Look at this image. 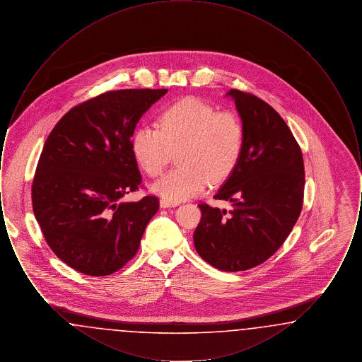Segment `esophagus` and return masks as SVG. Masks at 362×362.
Wrapping results in <instances>:
<instances>
[{"instance_id": "1", "label": "esophagus", "mask_w": 362, "mask_h": 362, "mask_svg": "<svg viewBox=\"0 0 362 362\" xmlns=\"http://www.w3.org/2000/svg\"><path fill=\"white\" fill-rule=\"evenodd\" d=\"M176 205H177V204L170 202V201H167V199H164V198L160 199V206L164 207V209H167V207H175Z\"/></svg>"}]
</instances>
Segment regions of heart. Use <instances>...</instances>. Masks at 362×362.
<instances>
[{
	"instance_id": "1",
	"label": "heart",
	"mask_w": 362,
	"mask_h": 362,
	"mask_svg": "<svg viewBox=\"0 0 362 362\" xmlns=\"http://www.w3.org/2000/svg\"><path fill=\"white\" fill-rule=\"evenodd\" d=\"M245 129L238 114L217 111L198 98L168 104L157 124L139 126L132 138L138 165L156 177L179 152L182 167L153 185V191L170 202L199 194L207 185L225 180L240 161Z\"/></svg>"
}]
</instances>
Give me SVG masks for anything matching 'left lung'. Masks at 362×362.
<instances>
[{"mask_svg":"<svg viewBox=\"0 0 362 362\" xmlns=\"http://www.w3.org/2000/svg\"><path fill=\"white\" fill-rule=\"evenodd\" d=\"M245 129L236 170L214 195L229 211L199 204L194 232L199 257L223 272L252 269L274 255L286 240L304 199V160L291 129L270 104L230 89Z\"/></svg>","mask_w":362,"mask_h":362,"instance_id":"8db88e82","label":"left lung"}]
</instances>
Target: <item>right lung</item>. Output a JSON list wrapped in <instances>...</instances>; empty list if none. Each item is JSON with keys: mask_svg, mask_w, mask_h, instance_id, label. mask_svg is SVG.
<instances>
[{"mask_svg": "<svg viewBox=\"0 0 362 362\" xmlns=\"http://www.w3.org/2000/svg\"><path fill=\"white\" fill-rule=\"evenodd\" d=\"M168 89L108 90L77 104L54 126L33 182V209L52 252L76 272L110 276L134 258L160 207L141 187L132 151L139 118Z\"/></svg>", "mask_w": 362, "mask_h": 362, "instance_id": "add662e5", "label": "right lung"}]
</instances>
